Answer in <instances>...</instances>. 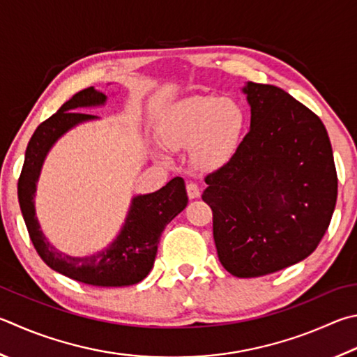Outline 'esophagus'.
<instances>
[{"label": "esophagus", "mask_w": 357, "mask_h": 357, "mask_svg": "<svg viewBox=\"0 0 357 357\" xmlns=\"http://www.w3.org/2000/svg\"><path fill=\"white\" fill-rule=\"evenodd\" d=\"M185 189H187V195H189L190 199H195V198L199 197V187H198V184L189 183V184L185 185Z\"/></svg>", "instance_id": "obj_1"}]
</instances>
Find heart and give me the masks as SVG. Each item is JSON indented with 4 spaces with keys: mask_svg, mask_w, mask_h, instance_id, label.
<instances>
[{
    "mask_svg": "<svg viewBox=\"0 0 357 357\" xmlns=\"http://www.w3.org/2000/svg\"><path fill=\"white\" fill-rule=\"evenodd\" d=\"M248 125L237 100L197 95L172 106L159 123L162 144L172 150H189L193 164L218 168L234 158Z\"/></svg>",
    "mask_w": 357,
    "mask_h": 357,
    "instance_id": "obj_1",
    "label": "heart"
}]
</instances>
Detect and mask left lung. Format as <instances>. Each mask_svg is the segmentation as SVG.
Here are the masks:
<instances>
[{
  "label": "left lung",
  "instance_id": "obj_1",
  "mask_svg": "<svg viewBox=\"0 0 357 357\" xmlns=\"http://www.w3.org/2000/svg\"><path fill=\"white\" fill-rule=\"evenodd\" d=\"M250 131L228 164L207 174L223 267L237 278L275 273L312 255L331 222L337 173L326 128L294 96L246 82Z\"/></svg>",
  "mask_w": 357,
  "mask_h": 357
}]
</instances>
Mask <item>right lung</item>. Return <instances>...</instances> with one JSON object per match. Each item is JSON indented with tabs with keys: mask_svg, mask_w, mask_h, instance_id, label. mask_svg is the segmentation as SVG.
Masks as SVG:
<instances>
[{
	"mask_svg": "<svg viewBox=\"0 0 357 357\" xmlns=\"http://www.w3.org/2000/svg\"><path fill=\"white\" fill-rule=\"evenodd\" d=\"M106 101L107 95L95 87L84 89L38 125L24 153L18 179V203L34 248L50 268L89 286L123 287L148 276L156 259L162 231L189 203L183 178H173L158 192L132 197L119 236L105 250L90 256H70L51 245L40 229L34 201L43 162L51 148L70 129L100 119L79 112L81 109L105 106Z\"/></svg>",
	"mask_w": 357,
	"mask_h": 357,
	"instance_id": "obj_1",
	"label": "right lung"
}]
</instances>
